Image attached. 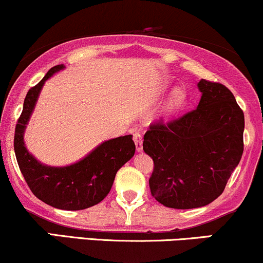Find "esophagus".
<instances>
[{
    "mask_svg": "<svg viewBox=\"0 0 263 263\" xmlns=\"http://www.w3.org/2000/svg\"><path fill=\"white\" fill-rule=\"evenodd\" d=\"M134 141H135L136 149H137V152L143 151V140H142V135L140 134V132H135Z\"/></svg>",
    "mask_w": 263,
    "mask_h": 263,
    "instance_id": "esophagus-1",
    "label": "esophagus"
}]
</instances>
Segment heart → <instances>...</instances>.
<instances>
[{
  "label": "heart",
  "instance_id": "1",
  "mask_svg": "<svg viewBox=\"0 0 263 263\" xmlns=\"http://www.w3.org/2000/svg\"><path fill=\"white\" fill-rule=\"evenodd\" d=\"M180 101H181V94H180V91H176V93H174L172 100L169 103V110H173L174 107L178 106Z\"/></svg>",
  "mask_w": 263,
  "mask_h": 263
}]
</instances>
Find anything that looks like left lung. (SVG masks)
Listing matches in <instances>:
<instances>
[{"mask_svg":"<svg viewBox=\"0 0 263 263\" xmlns=\"http://www.w3.org/2000/svg\"><path fill=\"white\" fill-rule=\"evenodd\" d=\"M196 109L151 123L143 151L154 162L151 194L163 205L190 210L223 194L243 152V112L226 85L201 80Z\"/></svg>","mask_w":263,"mask_h":263,"instance_id":"left-lung-1","label":"left lung"}]
</instances>
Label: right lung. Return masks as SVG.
I'll return each mask as SVG.
<instances>
[{"mask_svg": "<svg viewBox=\"0 0 263 263\" xmlns=\"http://www.w3.org/2000/svg\"><path fill=\"white\" fill-rule=\"evenodd\" d=\"M63 65L52 67L24 99L14 132V152L25 181L34 195L46 204L65 211H80L98 204L109 194L116 173L134 157L132 135L121 136L98 145L80 162L67 166H49L34 158L24 144V131L35 107L41 88Z\"/></svg>", "mask_w": 263, "mask_h": 263, "instance_id": "obj_1", "label": "right lung"}]
</instances>
